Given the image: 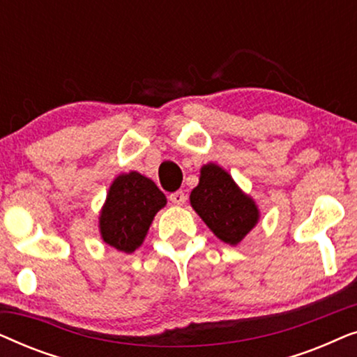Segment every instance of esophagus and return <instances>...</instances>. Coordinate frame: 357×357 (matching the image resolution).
<instances>
[{"mask_svg":"<svg viewBox=\"0 0 357 357\" xmlns=\"http://www.w3.org/2000/svg\"><path fill=\"white\" fill-rule=\"evenodd\" d=\"M169 199L174 204H178V206H180V204L185 203V199H187V197H185V193L182 192V190H177V192H174V193L169 195Z\"/></svg>","mask_w":357,"mask_h":357,"instance_id":"esophagus-1","label":"esophagus"}]
</instances>
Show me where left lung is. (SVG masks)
Segmentation results:
<instances>
[{"mask_svg": "<svg viewBox=\"0 0 357 357\" xmlns=\"http://www.w3.org/2000/svg\"><path fill=\"white\" fill-rule=\"evenodd\" d=\"M190 204L214 236L229 245H237L260 219L253 198L237 187L226 170L213 162L199 170V183L190 193Z\"/></svg>", "mask_w": 357, "mask_h": 357, "instance_id": "obj_1", "label": "left lung"}]
</instances>
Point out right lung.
<instances>
[{"instance_id":"obj_1","label":"right lung","mask_w":357,"mask_h":357,"mask_svg":"<svg viewBox=\"0 0 357 357\" xmlns=\"http://www.w3.org/2000/svg\"><path fill=\"white\" fill-rule=\"evenodd\" d=\"M165 203L167 198L151 178L138 172L119 175L112 182L100 211L102 241L120 252H135Z\"/></svg>"}]
</instances>
